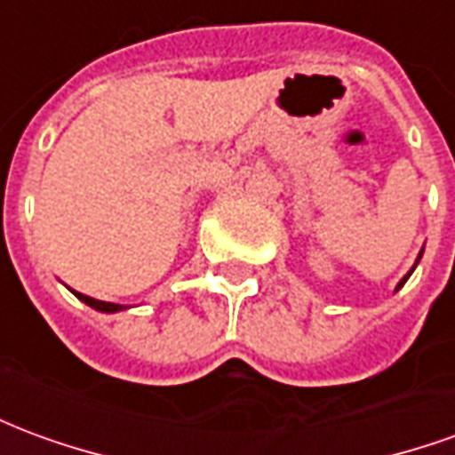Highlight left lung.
<instances>
[{"label":"left lung","mask_w":455,"mask_h":455,"mask_svg":"<svg viewBox=\"0 0 455 455\" xmlns=\"http://www.w3.org/2000/svg\"><path fill=\"white\" fill-rule=\"evenodd\" d=\"M419 258H421V253H419V256H417V263H419ZM417 263H414V267H417ZM414 267H411V270H410V273H407V275L402 277V280H400V283H397V287H395V290H400V287L404 285L407 280H410V275H411V273H414Z\"/></svg>","instance_id":"left-lung-1"}]
</instances>
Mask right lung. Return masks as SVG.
Listing matches in <instances>:
<instances>
[{
	"mask_svg": "<svg viewBox=\"0 0 455 455\" xmlns=\"http://www.w3.org/2000/svg\"><path fill=\"white\" fill-rule=\"evenodd\" d=\"M75 292V290H73ZM77 295V299H83L84 305H90L92 309H97V312H107V315H114V312H121V309H126L124 305H114V302H102V299H94V297H87L83 295V292H75Z\"/></svg>",
	"mask_w": 455,
	"mask_h": 455,
	"instance_id": "1",
	"label": "right lung"
}]
</instances>
